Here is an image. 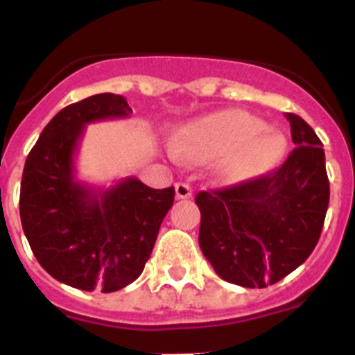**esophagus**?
Instances as JSON below:
<instances>
[{
  "label": "esophagus",
  "instance_id": "1",
  "mask_svg": "<svg viewBox=\"0 0 355 355\" xmlns=\"http://www.w3.org/2000/svg\"><path fill=\"white\" fill-rule=\"evenodd\" d=\"M175 197L178 199H190L192 197V188L187 183H175Z\"/></svg>",
  "mask_w": 355,
  "mask_h": 355
}]
</instances>
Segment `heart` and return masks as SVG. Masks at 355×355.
Masks as SVG:
<instances>
[{
    "instance_id": "heart-1",
    "label": "heart",
    "mask_w": 355,
    "mask_h": 355,
    "mask_svg": "<svg viewBox=\"0 0 355 355\" xmlns=\"http://www.w3.org/2000/svg\"><path fill=\"white\" fill-rule=\"evenodd\" d=\"M286 140L279 131L243 110H220L188 122L174 135L172 153L184 162L216 159V180L227 184L249 181L281 159Z\"/></svg>"
}]
</instances>
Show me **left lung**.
<instances>
[{
	"label": "left lung",
	"instance_id": "1",
	"mask_svg": "<svg viewBox=\"0 0 355 355\" xmlns=\"http://www.w3.org/2000/svg\"><path fill=\"white\" fill-rule=\"evenodd\" d=\"M297 147L270 174L199 192V245L227 283L266 288L302 265L318 243L329 206L322 142L299 115L286 114Z\"/></svg>",
	"mask_w": 355,
	"mask_h": 355
}]
</instances>
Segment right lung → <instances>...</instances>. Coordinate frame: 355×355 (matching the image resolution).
<instances>
[{
    "label": "right lung",
    "mask_w": 355,
    "mask_h": 355,
    "mask_svg": "<svg viewBox=\"0 0 355 355\" xmlns=\"http://www.w3.org/2000/svg\"><path fill=\"white\" fill-rule=\"evenodd\" d=\"M131 114L117 94H96L65 106L44 128L24 163L23 231L40 266L67 286L112 293L133 283L174 202V187L155 190L137 178L108 188L76 180L74 158L85 126Z\"/></svg>",
    "instance_id": "right-lung-1"
}]
</instances>
